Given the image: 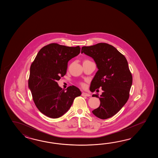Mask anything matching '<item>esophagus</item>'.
Segmentation results:
<instances>
[{"label":"esophagus","mask_w":158,"mask_h":158,"mask_svg":"<svg viewBox=\"0 0 158 158\" xmlns=\"http://www.w3.org/2000/svg\"><path fill=\"white\" fill-rule=\"evenodd\" d=\"M82 96H85V97H90V94H87V93H85V92H83V93H82Z\"/></svg>","instance_id":"esophagus-1"}]
</instances>
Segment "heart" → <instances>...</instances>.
I'll return each mask as SVG.
<instances>
[{"mask_svg": "<svg viewBox=\"0 0 158 158\" xmlns=\"http://www.w3.org/2000/svg\"><path fill=\"white\" fill-rule=\"evenodd\" d=\"M81 85H82V86H84V84H81Z\"/></svg>", "mask_w": 158, "mask_h": 158, "instance_id": "heart-1", "label": "heart"}]
</instances>
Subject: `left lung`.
I'll use <instances>...</instances> for the list:
<instances>
[{"label": "left lung", "mask_w": 158, "mask_h": 158, "mask_svg": "<svg viewBox=\"0 0 158 158\" xmlns=\"http://www.w3.org/2000/svg\"><path fill=\"white\" fill-rule=\"evenodd\" d=\"M81 53L92 57L98 71L91 81L90 90L102 87L99 98L101 104L92 111L101 119H107L116 114L128 101L132 85V76L128 61L115 47L105 43L82 47Z\"/></svg>", "instance_id": "left-lung-1"}]
</instances>
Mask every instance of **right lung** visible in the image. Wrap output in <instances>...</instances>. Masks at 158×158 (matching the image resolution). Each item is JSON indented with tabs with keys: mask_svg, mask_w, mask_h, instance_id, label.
<instances>
[{
	"mask_svg": "<svg viewBox=\"0 0 158 158\" xmlns=\"http://www.w3.org/2000/svg\"><path fill=\"white\" fill-rule=\"evenodd\" d=\"M81 48L51 44L42 48L31 65L28 87L34 103L43 114L52 118L67 112L74 98L81 95L75 86L65 91L57 81L67 72L68 62L80 53Z\"/></svg>",
	"mask_w": 158,
	"mask_h": 158,
	"instance_id": "right-lung-1",
	"label": "right lung"
}]
</instances>
